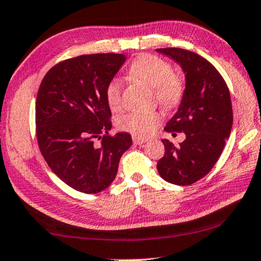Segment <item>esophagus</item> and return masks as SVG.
<instances>
[{
	"instance_id": "34e87169",
	"label": "esophagus",
	"mask_w": 261,
	"mask_h": 261,
	"mask_svg": "<svg viewBox=\"0 0 261 261\" xmlns=\"http://www.w3.org/2000/svg\"><path fill=\"white\" fill-rule=\"evenodd\" d=\"M133 142H134L135 144H138V145H141V144H143L144 142H147V138H142V137L134 136V137H133Z\"/></svg>"
}]
</instances>
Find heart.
<instances>
[{"label":"heart","instance_id":"obj_1","mask_svg":"<svg viewBox=\"0 0 261 261\" xmlns=\"http://www.w3.org/2000/svg\"><path fill=\"white\" fill-rule=\"evenodd\" d=\"M131 76L152 87L155 98L160 105L172 110L181 103L186 92V81L174 71L171 63L152 55L138 56L128 67ZM107 105L113 112L123 107L121 83L118 79L110 80L105 88ZM162 114L151 110L145 112H131L118 119V127L137 137H148L155 133L161 124Z\"/></svg>","mask_w":261,"mask_h":261}]
</instances>
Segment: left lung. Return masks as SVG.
Listing matches in <instances>:
<instances>
[{"label": "left lung", "mask_w": 261, "mask_h": 261, "mask_svg": "<svg viewBox=\"0 0 261 261\" xmlns=\"http://www.w3.org/2000/svg\"><path fill=\"white\" fill-rule=\"evenodd\" d=\"M181 65L186 74V92L167 133H185L186 140L175 147L162 140L165 155L158 161L161 178L186 186L204 178L223 151L232 125L229 89L220 71L192 51L179 47L158 48Z\"/></svg>", "instance_id": "1"}]
</instances>
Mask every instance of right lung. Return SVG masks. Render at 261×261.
<instances>
[{"label": "right lung", "mask_w": 261, "mask_h": 261, "mask_svg": "<svg viewBox=\"0 0 261 261\" xmlns=\"http://www.w3.org/2000/svg\"><path fill=\"white\" fill-rule=\"evenodd\" d=\"M125 62L120 54L82 55L54 65L36 101V136L51 171L82 193H99L117 175L133 140L110 135L112 113L105 88Z\"/></svg>", "instance_id": "1"}]
</instances>
